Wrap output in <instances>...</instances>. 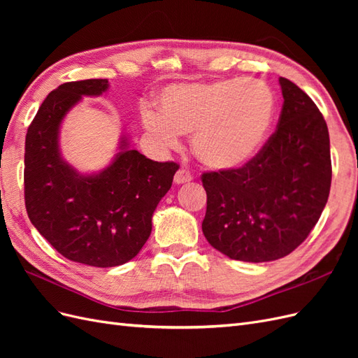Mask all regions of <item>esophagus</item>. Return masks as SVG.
Here are the masks:
<instances>
[{"label":"esophagus","mask_w":358,"mask_h":358,"mask_svg":"<svg viewBox=\"0 0 358 358\" xmlns=\"http://www.w3.org/2000/svg\"><path fill=\"white\" fill-rule=\"evenodd\" d=\"M192 179L191 171L188 169H179L175 175V183H187Z\"/></svg>","instance_id":"obj_1"}]
</instances>
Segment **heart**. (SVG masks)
Returning <instances> with one entry per match:
<instances>
[{
    "mask_svg": "<svg viewBox=\"0 0 358 358\" xmlns=\"http://www.w3.org/2000/svg\"><path fill=\"white\" fill-rule=\"evenodd\" d=\"M159 112L146 109L148 131L164 148H176L179 134H192L196 157L215 170L243 166L272 124L275 99L255 79H221L169 85L158 95Z\"/></svg>",
    "mask_w": 358,
    "mask_h": 358,
    "instance_id": "obj_1",
    "label": "heart"
}]
</instances>
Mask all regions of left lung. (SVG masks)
Instances as JSON below:
<instances>
[{
  "label": "left lung",
  "instance_id": "8db88e82",
  "mask_svg": "<svg viewBox=\"0 0 358 358\" xmlns=\"http://www.w3.org/2000/svg\"><path fill=\"white\" fill-rule=\"evenodd\" d=\"M284 104L275 133L237 169L204 171L203 234L220 252L248 263L273 262L305 242L331 185L327 124L310 96L279 78Z\"/></svg>",
  "mask_w": 358,
  "mask_h": 358
}]
</instances>
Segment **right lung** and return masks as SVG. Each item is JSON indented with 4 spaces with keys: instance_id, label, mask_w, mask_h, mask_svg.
<instances>
[{
    "instance_id": "obj_1",
    "label": "right lung",
    "mask_w": 358,
    "mask_h": 358,
    "mask_svg": "<svg viewBox=\"0 0 358 358\" xmlns=\"http://www.w3.org/2000/svg\"><path fill=\"white\" fill-rule=\"evenodd\" d=\"M107 79L67 82L41 103L25 137V208L38 233L71 262L121 266L152 230V215L170 189L178 162H158L129 149L100 175L82 176L62 161L59 124L82 95H100Z\"/></svg>"
}]
</instances>
